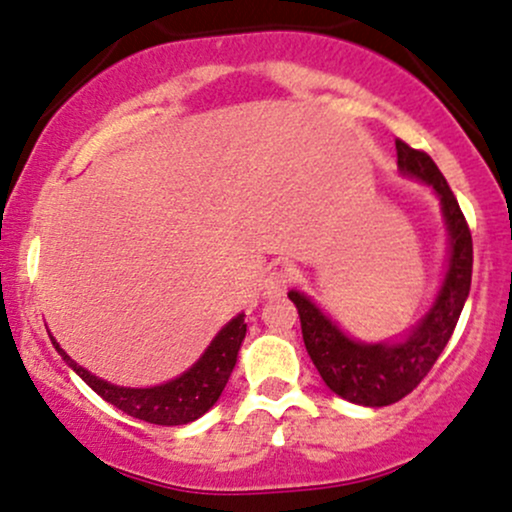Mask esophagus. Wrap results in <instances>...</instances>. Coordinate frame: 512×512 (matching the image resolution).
Listing matches in <instances>:
<instances>
[{
    "instance_id": "1",
    "label": "esophagus",
    "mask_w": 512,
    "mask_h": 512,
    "mask_svg": "<svg viewBox=\"0 0 512 512\" xmlns=\"http://www.w3.org/2000/svg\"><path fill=\"white\" fill-rule=\"evenodd\" d=\"M285 287H287V275L283 271H271L266 275V280H263V295H266L268 300H273V297L283 295Z\"/></svg>"
}]
</instances>
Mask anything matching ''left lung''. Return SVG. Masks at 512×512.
Returning a JSON list of instances; mask_svg holds the SVG:
<instances>
[{
    "instance_id": "1",
    "label": "left lung",
    "mask_w": 512,
    "mask_h": 512,
    "mask_svg": "<svg viewBox=\"0 0 512 512\" xmlns=\"http://www.w3.org/2000/svg\"><path fill=\"white\" fill-rule=\"evenodd\" d=\"M396 166L404 176L433 188L447 227V268L433 304L409 331L394 341L367 343L348 336L317 302L300 290L287 297L300 314L304 348L333 394L360 406H389L404 399L428 375L455 331L472 287V232L455 193L426 152L396 140Z\"/></svg>"
}]
</instances>
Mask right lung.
Returning <instances> with one entry per match:
<instances>
[{
    "mask_svg": "<svg viewBox=\"0 0 512 512\" xmlns=\"http://www.w3.org/2000/svg\"><path fill=\"white\" fill-rule=\"evenodd\" d=\"M244 317L246 314L241 312L232 321H227L205 348V353L183 375L164 384H154V387H118V384L101 380L77 360H72L53 336L50 341L62 355V360L108 404L132 418L154 423V426H186L208 413L217 404L220 394L225 392L229 375L237 365L241 341L246 336Z\"/></svg>",
    "mask_w": 512,
    "mask_h": 512,
    "instance_id": "add662e5",
    "label": "right lung"
}]
</instances>
